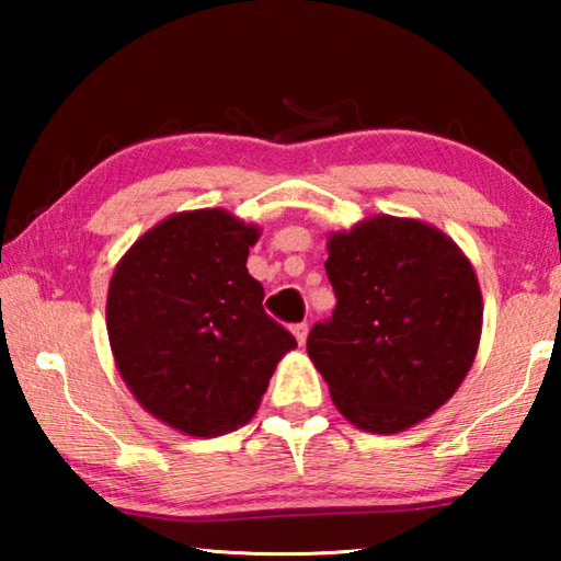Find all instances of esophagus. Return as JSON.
<instances>
[{
	"instance_id": "34e87169",
	"label": "esophagus",
	"mask_w": 561,
	"mask_h": 561,
	"mask_svg": "<svg viewBox=\"0 0 561 561\" xmlns=\"http://www.w3.org/2000/svg\"><path fill=\"white\" fill-rule=\"evenodd\" d=\"M291 334H294V339L299 341V346H301L304 341H307V336H309V327L304 324V321H301V324H294V327H291Z\"/></svg>"
}]
</instances>
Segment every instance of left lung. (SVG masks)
Returning a JSON list of instances; mask_svg holds the SVG:
<instances>
[{"mask_svg": "<svg viewBox=\"0 0 561 561\" xmlns=\"http://www.w3.org/2000/svg\"><path fill=\"white\" fill-rule=\"evenodd\" d=\"M336 309L307 351L339 413L368 433H401L450 401L482 334V294L448 234L413 217L374 215L331 232Z\"/></svg>", "mask_w": 561, "mask_h": 561, "instance_id": "left-lung-1", "label": "left lung"}]
</instances>
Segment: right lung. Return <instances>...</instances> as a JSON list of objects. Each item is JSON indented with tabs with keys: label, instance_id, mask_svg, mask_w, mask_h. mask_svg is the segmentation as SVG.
Wrapping results in <instances>:
<instances>
[{
	"label": "right lung",
	"instance_id": "right-lung-1",
	"mask_svg": "<svg viewBox=\"0 0 561 561\" xmlns=\"http://www.w3.org/2000/svg\"><path fill=\"white\" fill-rule=\"evenodd\" d=\"M260 234L220 207L175 213L113 270L106 329L118 374L150 415L193 438L250 421L297 348L264 314L262 284L247 272Z\"/></svg>",
	"mask_w": 561,
	"mask_h": 561
}]
</instances>
